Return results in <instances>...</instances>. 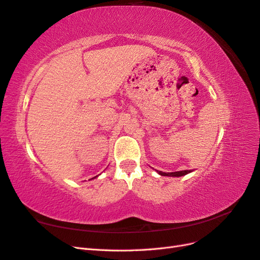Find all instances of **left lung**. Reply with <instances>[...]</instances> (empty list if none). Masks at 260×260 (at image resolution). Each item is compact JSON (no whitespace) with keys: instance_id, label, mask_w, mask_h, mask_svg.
Here are the masks:
<instances>
[{"instance_id":"obj_1","label":"left lung","mask_w":260,"mask_h":260,"mask_svg":"<svg viewBox=\"0 0 260 260\" xmlns=\"http://www.w3.org/2000/svg\"><path fill=\"white\" fill-rule=\"evenodd\" d=\"M157 174L164 176V177H182L187 174H190L193 170H182V171H175V172H162L159 170H156Z\"/></svg>"}]
</instances>
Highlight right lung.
<instances>
[{
    "label": "right lung",
    "instance_id": "right-lung-1",
    "mask_svg": "<svg viewBox=\"0 0 260 260\" xmlns=\"http://www.w3.org/2000/svg\"><path fill=\"white\" fill-rule=\"evenodd\" d=\"M99 176H95V177H94V178H92V179H95V178H98ZM92 179H90V180H92Z\"/></svg>",
    "mask_w": 260,
    "mask_h": 260
}]
</instances>
